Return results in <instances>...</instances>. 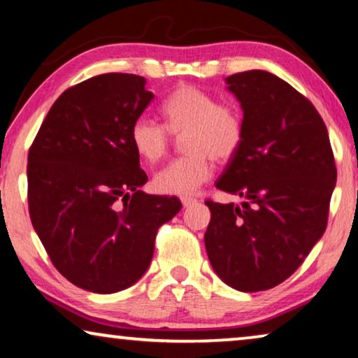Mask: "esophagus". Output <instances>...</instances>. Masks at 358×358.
<instances>
[{"mask_svg": "<svg viewBox=\"0 0 358 358\" xmlns=\"http://www.w3.org/2000/svg\"><path fill=\"white\" fill-rule=\"evenodd\" d=\"M180 202H182L184 208H189V207H192V205L197 203V199H192V197H182V199H180Z\"/></svg>", "mask_w": 358, "mask_h": 358, "instance_id": "34e87169", "label": "esophagus"}]
</instances>
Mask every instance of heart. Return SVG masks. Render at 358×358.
Segmentation results:
<instances>
[{
    "mask_svg": "<svg viewBox=\"0 0 358 358\" xmlns=\"http://www.w3.org/2000/svg\"><path fill=\"white\" fill-rule=\"evenodd\" d=\"M163 125L140 117L131 124L130 143L146 163H158L168 153L171 135L182 138L185 156L171 161L153 178L156 192L190 195L212 176V159L227 163L238 153L244 138L243 117L231 106L220 104L210 92L184 85L161 104Z\"/></svg>",
    "mask_w": 358,
    "mask_h": 358,
    "instance_id": "obj_1",
    "label": "heart"
}]
</instances>
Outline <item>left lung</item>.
Instances as JSON below:
<instances>
[{"label":"left lung","instance_id":"1","mask_svg":"<svg viewBox=\"0 0 358 358\" xmlns=\"http://www.w3.org/2000/svg\"><path fill=\"white\" fill-rule=\"evenodd\" d=\"M224 83L243 109L244 138L217 189L243 202H205V249L227 285L262 292L287 280L324 234L337 171L324 122L295 87L264 70Z\"/></svg>","mask_w":358,"mask_h":358}]
</instances>
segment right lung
I'll return each mask as SVG.
<instances>
[{"mask_svg": "<svg viewBox=\"0 0 358 358\" xmlns=\"http://www.w3.org/2000/svg\"><path fill=\"white\" fill-rule=\"evenodd\" d=\"M146 80L107 73L70 87L29 150V213L53 266L76 287L115 293L148 271L161 224L178 197L141 190L148 176L130 143L153 99Z\"/></svg>", "mask_w": 358, "mask_h": 358, "instance_id": "1", "label": "right lung"}]
</instances>
